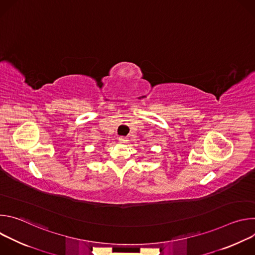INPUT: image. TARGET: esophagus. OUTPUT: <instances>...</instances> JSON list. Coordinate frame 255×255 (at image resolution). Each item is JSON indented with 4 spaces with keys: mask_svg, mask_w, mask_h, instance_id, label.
<instances>
[{
    "mask_svg": "<svg viewBox=\"0 0 255 255\" xmlns=\"http://www.w3.org/2000/svg\"><path fill=\"white\" fill-rule=\"evenodd\" d=\"M119 141H120L121 143H127V142H128V139H127L126 137H124V136H120V137H119Z\"/></svg>",
    "mask_w": 255,
    "mask_h": 255,
    "instance_id": "obj_1",
    "label": "esophagus"
}]
</instances>
